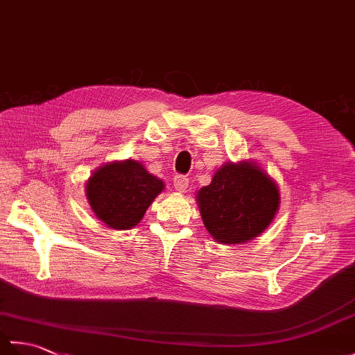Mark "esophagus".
I'll return each instance as SVG.
<instances>
[{"label": "esophagus", "instance_id": "esophagus-1", "mask_svg": "<svg viewBox=\"0 0 355 355\" xmlns=\"http://www.w3.org/2000/svg\"><path fill=\"white\" fill-rule=\"evenodd\" d=\"M187 186H189V178L184 175H175L173 177V187L177 192H186Z\"/></svg>", "mask_w": 355, "mask_h": 355}]
</instances>
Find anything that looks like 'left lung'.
I'll return each mask as SVG.
<instances>
[{"label":"left lung","mask_w":355,"mask_h":355,"mask_svg":"<svg viewBox=\"0 0 355 355\" xmlns=\"http://www.w3.org/2000/svg\"><path fill=\"white\" fill-rule=\"evenodd\" d=\"M198 206L207 232L221 244H241L266 230L279 207V189L258 166L224 164L201 187Z\"/></svg>","instance_id":"8db88e82"}]
</instances>
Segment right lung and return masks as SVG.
Wrapping results in <instances>:
<instances>
[{
	"mask_svg": "<svg viewBox=\"0 0 355 355\" xmlns=\"http://www.w3.org/2000/svg\"><path fill=\"white\" fill-rule=\"evenodd\" d=\"M163 187L162 180L150 175L139 162L126 160L97 169L87 183V197L101 221L123 230L140 223Z\"/></svg>",
	"mask_w": 355,
	"mask_h": 355,
	"instance_id": "add662e5",
	"label": "right lung"
}]
</instances>
